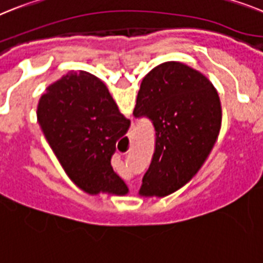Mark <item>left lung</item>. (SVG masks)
<instances>
[{
  "label": "left lung",
  "instance_id": "obj_1",
  "mask_svg": "<svg viewBox=\"0 0 263 263\" xmlns=\"http://www.w3.org/2000/svg\"><path fill=\"white\" fill-rule=\"evenodd\" d=\"M133 114L156 129V150L140 194L166 197L196 176L218 138L222 107L217 89L201 71L177 61L143 77Z\"/></svg>",
  "mask_w": 263,
  "mask_h": 263
}]
</instances>
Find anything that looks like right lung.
Returning <instances> with one entry per match:
<instances>
[{
	"instance_id": "right-lung-1",
	"label": "right lung",
	"mask_w": 263,
	"mask_h": 263,
	"mask_svg": "<svg viewBox=\"0 0 263 263\" xmlns=\"http://www.w3.org/2000/svg\"><path fill=\"white\" fill-rule=\"evenodd\" d=\"M37 122L62 169L81 190L90 196L129 193L110 161L130 120L100 78L84 70L62 76L38 101Z\"/></svg>"
}]
</instances>
